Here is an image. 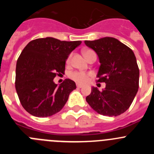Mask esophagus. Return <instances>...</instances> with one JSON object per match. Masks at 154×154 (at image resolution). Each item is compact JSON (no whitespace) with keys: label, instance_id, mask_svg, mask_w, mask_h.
Masks as SVG:
<instances>
[{"label":"esophagus","instance_id":"34e87169","mask_svg":"<svg viewBox=\"0 0 154 154\" xmlns=\"http://www.w3.org/2000/svg\"><path fill=\"white\" fill-rule=\"evenodd\" d=\"M76 86H77V88H82V87H83V85H81V84H77V85H76Z\"/></svg>","mask_w":154,"mask_h":154}]
</instances>
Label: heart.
<instances>
[{
	"instance_id": "1",
	"label": "heart",
	"mask_w": 154,
	"mask_h": 154,
	"mask_svg": "<svg viewBox=\"0 0 154 154\" xmlns=\"http://www.w3.org/2000/svg\"><path fill=\"white\" fill-rule=\"evenodd\" d=\"M93 51L90 49L85 50L83 51V54L85 55V57L86 58V59L88 60L90 57V55L92 54H93ZM71 59H72V55H69V57L67 58V60H66V63L67 65H69L71 63ZM92 75V73L90 72H81V71H75V72H72L69 73V77L72 80L75 81L76 82L81 84H84L85 82L89 81V78Z\"/></svg>"
}]
</instances>
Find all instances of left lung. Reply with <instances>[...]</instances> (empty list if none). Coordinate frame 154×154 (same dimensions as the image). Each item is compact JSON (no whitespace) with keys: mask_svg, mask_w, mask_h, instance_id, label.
I'll return each instance as SVG.
<instances>
[{"mask_svg":"<svg viewBox=\"0 0 154 154\" xmlns=\"http://www.w3.org/2000/svg\"><path fill=\"white\" fill-rule=\"evenodd\" d=\"M85 44L97 53L101 63L97 75L98 82H105L99 91L92 87L86 102L98 113L116 116L130 108L139 88V70L131 48L117 39L105 37Z\"/></svg>","mask_w":154,"mask_h":154,"instance_id":"8db88e82","label":"left lung"}]
</instances>
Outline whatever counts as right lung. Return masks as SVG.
I'll return each mask as SVG.
<instances>
[{
	"label": "right lung",
	"mask_w": 154,
	"mask_h": 154,
	"mask_svg": "<svg viewBox=\"0 0 154 154\" xmlns=\"http://www.w3.org/2000/svg\"><path fill=\"white\" fill-rule=\"evenodd\" d=\"M81 43L48 37L31 41L24 47L16 65L15 89L27 112L48 117L63 108L75 83L66 79L58 86L53 79L64 73L69 55Z\"/></svg>",
	"instance_id": "1"
}]
</instances>
